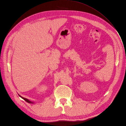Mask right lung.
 <instances>
[{
    "label": "right lung",
    "mask_w": 126,
    "mask_h": 126,
    "mask_svg": "<svg viewBox=\"0 0 126 126\" xmlns=\"http://www.w3.org/2000/svg\"><path fill=\"white\" fill-rule=\"evenodd\" d=\"M18 95L20 96V97L21 98H22L23 99V100H24L25 101H26L27 103H31V104H33V103H34V102H32V101H30L29 100H28V99H26V98H23V97H22V96H21L20 95H19V94H18Z\"/></svg>",
    "instance_id": "1"
}]
</instances>
